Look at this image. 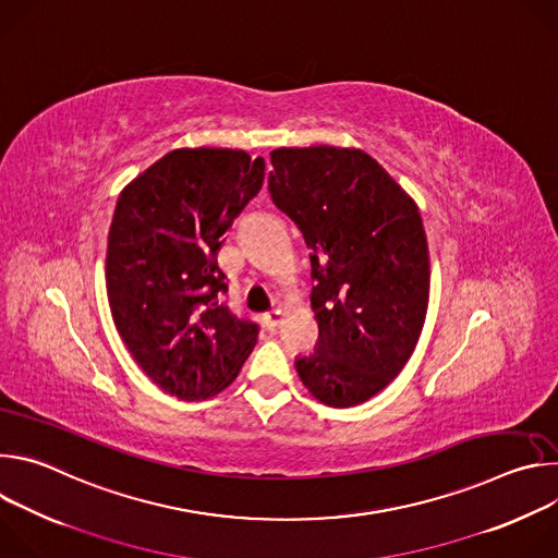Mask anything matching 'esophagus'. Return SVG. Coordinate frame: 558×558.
<instances>
[{
  "instance_id": "obj_1",
  "label": "esophagus",
  "mask_w": 558,
  "mask_h": 558,
  "mask_svg": "<svg viewBox=\"0 0 558 558\" xmlns=\"http://www.w3.org/2000/svg\"><path fill=\"white\" fill-rule=\"evenodd\" d=\"M263 323H265V327L267 329H278L282 323H284V313L282 311H269V313H265V317H263Z\"/></svg>"
}]
</instances>
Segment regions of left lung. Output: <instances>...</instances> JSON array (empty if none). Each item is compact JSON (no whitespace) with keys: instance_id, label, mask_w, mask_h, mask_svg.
I'll list each match as a JSON object with an SVG mask.
<instances>
[{"instance_id":"8db88e82","label":"left lung","mask_w":558,"mask_h":558,"mask_svg":"<svg viewBox=\"0 0 558 558\" xmlns=\"http://www.w3.org/2000/svg\"><path fill=\"white\" fill-rule=\"evenodd\" d=\"M269 194L311 250L320 338L295 360L327 407H357L411 360L428 308L430 263L415 201L355 147H278Z\"/></svg>"}]
</instances>
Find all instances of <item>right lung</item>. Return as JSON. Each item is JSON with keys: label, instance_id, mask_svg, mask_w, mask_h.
I'll return each mask as SVG.
<instances>
[{"label": "right lung", "instance_id": "add662e5", "mask_svg": "<svg viewBox=\"0 0 558 558\" xmlns=\"http://www.w3.org/2000/svg\"><path fill=\"white\" fill-rule=\"evenodd\" d=\"M263 181V156L183 147L117 201L106 258L112 320L143 373L179 400L225 390L256 344L258 325L218 304L227 284L216 254Z\"/></svg>", "mask_w": 558, "mask_h": 558}]
</instances>
